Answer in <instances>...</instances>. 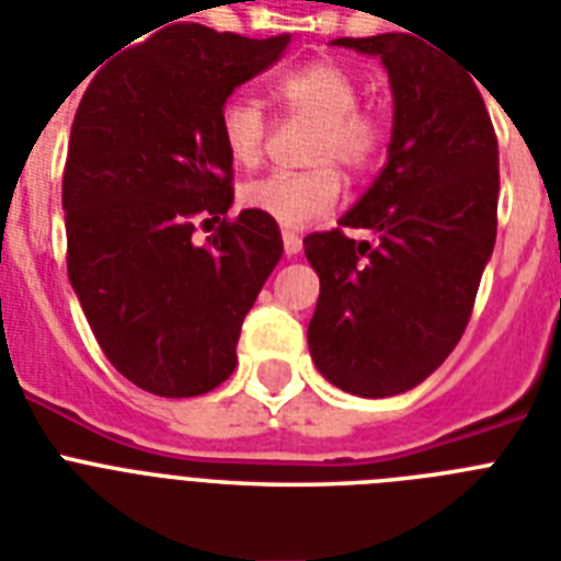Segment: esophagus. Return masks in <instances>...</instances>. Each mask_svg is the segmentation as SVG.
I'll return each instance as SVG.
<instances>
[{
	"mask_svg": "<svg viewBox=\"0 0 561 561\" xmlns=\"http://www.w3.org/2000/svg\"><path fill=\"white\" fill-rule=\"evenodd\" d=\"M280 237H284V252L289 254V257H295V254L304 249L301 237L295 234V231H289V228H284V234H280Z\"/></svg>",
	"mask_w": 561,
	"mask_h": 561,
	"instance_id": "1",
	"label": "esophagus"
}]
</instances>
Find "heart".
<instances>
[{
  "mask_svg": "<svg viewBox=\"0 0 561 561\" xmlns=\"http://www.w3.org/2000/svg\"><path fill=\"white\" fill-rule=\"evenodd\" d=\"M358 80L342 62L312 60L272 80L268 95L289 118L316 124L304 173H268L240 191L249 210L275 219L284 228H304L327 217L339 205L344 176H362L382 147V124L374 112L356 110ZM219 138L228 159L240 168H257L266 153L268 124L260 103L231 95L219 110Z\"/></svg>",
  "mask_w": 561,
  "mask_h": 561,
  "instance_id": "1",
  "label": "heart"
}]
</instances>
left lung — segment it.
Instances as JSON below:
<instances>
[{
    "instance_id": "8db88e82",
    "label": "left lung",
    "mask_w": 561,
    "mask_h": 561,
    "mask_svg": "<svg viewBox=\"0 0 561 561\" xmlns=\"http://www.w3.org/2000/svg\"><path fill=\"white\" fill-rule=\"evenodd\" d=\"M376 54L393 92L388 164L339 226L304 240L321 295L309 321L327 382L379 400L411 391L460 342L499 231V138L469 78L425 37H342Z\"/></svg>"
}]
</instances>
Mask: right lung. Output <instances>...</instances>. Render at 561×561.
Returning a JSON list of instances; mask_svg holds the SVG:
<instances>
[{"instance_id": "add662e5", "label": "right lung", "mask_w": 561, "mask_h": 561, "mask_svg": "<svg viewBox=\"0 0 561 561\" xmlns=\"http://www.w3.org/2000/svg\"><path fill=\"white\" fill-rule=\"evenodd\" d=\"M176 22L115 54L83 92L62 170L66 260L112 367L156 397L214 391L245 312L284 254L275 219L234 203L219 110L284 54ZM215 234L193 243L195 222Z\"/></svg>"}]
</instances>
